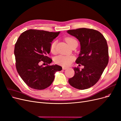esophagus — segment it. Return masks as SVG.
Here are the masks:
<instances>
[{"label":"esophagus","instance_id":"1","mask_svg":"<svg viewBox=\"0 0 121 121\" xmlns=\"http://www.w3.org/2000/svg\"><path fill=\"white\" fill-rule=\"evenodd\" d=\"M62 69H63V70H66V69H68V67H62Z\"/></svg>","mask_w":121,"mask_h":121}]
</instances>
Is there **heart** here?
I'll use <instances>...</instances> for the list:
<instances>
[{
    "instance_id": "heart-1",
    "label": "heart",
    "mask_w": 121,
    "mask_h": 121,
    "mask_svg": "<svg viewBox=\"0 0 121 121\" xmlns=\"http://www.w3.org/2000/svg\"><path fill=\"white\" fill-rule=\"evenodd\" d=\"M66 42L67 43V44L70 46L71 45L74 43L77 42L76 40L71 37L66 38L65 39ZM56 45H57V41H53L50 44V50L51 53H55L56 52ZM75 57L73 55H59L56 56L54 61L55 62L58 64L64 67H67L71 64L72 62L74 60Z\"/></svg>"
}]
</instances>
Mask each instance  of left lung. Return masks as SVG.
Masks as SVG:
<instances>
[{"instance_id": "1", "label": "left lung", "mask_w": 121, "mask_h": 121, "mask_svg": "<svg viewBox=\"0 0 121 121\" xmlns=\"http://www.w3.org/2000/svg\"><path fill=\"white\" fill-rule=\"evenodd\" d=\"M67 33L80 42V53L76 63L84 66L81 70L74 68V75L69 79V83L81 90L90 88L99 80L108 64L107 41L99 32L93 29L79 28L68 30Z\"/></svg>"}]
</instances>
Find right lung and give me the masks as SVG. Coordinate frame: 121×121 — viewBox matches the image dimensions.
I'll list each match as a JSON object with an SVG mask.
<instances>
[{
  "label": "right lung",
  "instance_id": "1",
  "mask_svg": "<svg viewBox=\"0 0 121 121\" xmlns=\"http://www.w3.org/2000/svg\"><path fill=\"white\" fill-rule=\"evenodd\" d=\"M60 32L30 29L23 32L15 44V66L22 79L30 88L42 90L49 87L61 66L50 65V44ZM46 65L43 66L41 64Z\"/></svg>",
  "mask_w": 121,
  "mask_h": 121
}]
</instances>
